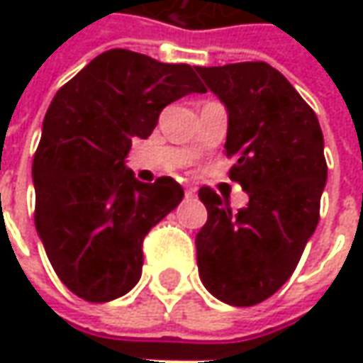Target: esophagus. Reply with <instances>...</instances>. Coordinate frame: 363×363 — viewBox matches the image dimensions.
<instances>
[{"instance_id": "34e87169", "label": "esophagus", "mask_w": 363, "mask_h": 363, "mask_svg": "<svg viewBox=\"0 0 363 363\" xmlns=\"http://www.w3.org/2000/svg\"><path fill=\"white\" fill-rule=\"evenodd\" d=\"M194 196H196V189H194V188L186 189V198H188V200H189V198H194Z\"/></svg>"}]
</instances>
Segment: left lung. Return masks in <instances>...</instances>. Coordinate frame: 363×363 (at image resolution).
Instances as JSON below:
<instances>
[{"label":"left lung","instance_id":"8db88e82","mask_svg":"<svg viewBox=\"0 0 363 363\" xmlns=\"http://www.w3.org/2000/svg\"><path fill=\"white\" fill-rule=\"evenodd\" d=\"M196 72L228 108L224 147L236 161L228 175L250 198L232 214L228 200L200 188L208 220L196 236L198 271L216 299L250 307L285 285L317 228L328 179L323 133L313 108L271 64Z\"/></svg>","mask_w":363,"mask_h":363}]
</instances>
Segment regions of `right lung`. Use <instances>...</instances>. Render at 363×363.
I'll return each mask as SVG.
<instances>
[{
    "label": "right lung",
    "mask_w": 363,
    "mask_h": 363,
    "mask_svg": "<svg viewBox=\"0 0 363 363\" xmlns=\"http://www.w3.org/2000/svg\"><path fill=\"white\" fill-rule=\"evenodd\" d=\"M206 92L189 64L106 50L52 99L35 149V230L58 279L106 303L141 279L143 238L184 198L172 177L137 182L125 157L177 99Z\"/></svg>",
    "instance_id": "1"
}]
</instances>
